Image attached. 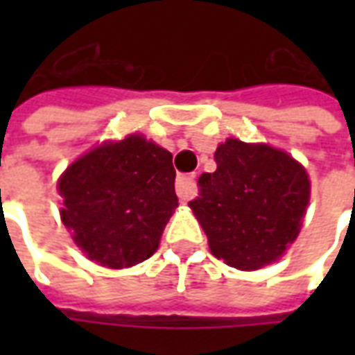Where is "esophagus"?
Listing matches in <instances>:
<instances>
[{
  "label": "esophagus",
  "instance_id": "esophagus-1",
  "mask_svg": "<svg viewBox=\"0 0 355 355\" xmlns=\"http://www.w3.org/2000/svg\"><path fill=\"white\" fill-rule=\"evenodd\" d=\"M177 196L182 201H190L196 196V182H193V177H182L177 178Z\"/></svg>",
  "mask_w": 355,
  "mask_h": 355
}]
</instances>
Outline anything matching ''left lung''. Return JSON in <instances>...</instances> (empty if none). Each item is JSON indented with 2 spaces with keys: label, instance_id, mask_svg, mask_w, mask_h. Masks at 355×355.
Listing matches in <instances>:
<instances>
[{
  "label": "left lung",
  "instance_id": "left-lung-1",
  "mask_svg": "<svg viewBox=\"0 0 355 355\" xmlns=\"http://www.w3.org/2000/svg\"><path fill=\"white\" fill-rule=\"evenodd\" d=\"M216 171L198 180L190 201L216 259L238 270L277 261L297 239L310 201L306 169L268 144L228 139L215 152Z\"/></svg>",
  "mask_w": 355,
  "mask_h": 355
}]
</instances>
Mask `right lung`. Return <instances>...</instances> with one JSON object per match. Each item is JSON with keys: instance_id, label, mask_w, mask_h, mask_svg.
<instances>
[{"instance_id": "right-lung-1", "label": "right lung", "mask_w": 355, "mask_h": 355, "mask_svg": "<svg viewBox=\"0 0 355 355\" xmlns=\"http://www.w3.org/2000/svg\"><path fill=\"white\" fill-rule=\"evenodd\" d=\"M175 177L171 152L142 135L104 142L58 180L62 224L89 261L135 266L155 253L178 207Z\"/></svg>"}]
</instances>
